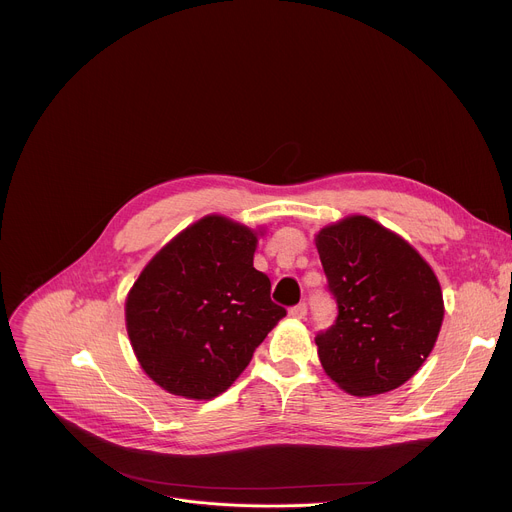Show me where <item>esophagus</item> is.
I'll use <instances>...</instances> for the list:
<instances>
[{
	"instance_id": "34e87169",
	"label": "esophagus",
	"mask_w": 512,
	"mask_h": 512,
	"mask_svg": "<svg viewBox=\"0 0 512 512\" xmlns=\"http://www.w3.org/2000/svg\"><path fill=\"white\" fill-rule=\"evenodd\" d=\"M306 314H308V306L302 302V304H298V306H294V308H289V316L291 318H296V320H302V318H306Z\"/></svg>"
}]
</instances>
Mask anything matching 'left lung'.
Wrapping results in <instances>:
<instances>
[{"mask_svg": "<svg viewBox=\"0 0 512 512\" xmlns=\"http://www.w3.org/2000/svg\"><path fill=\"white\" fill-rule=\"evenodd\" d=\"M334 324L316 336L326 375L356 397L409 381L444 320L442 287L425 259L369 216H346L316 235Z\"/></svg>", "mask_w": 512, "mask_h": 512, "instance_id": "8db88e82", "label": "left lung"}]
</instances>
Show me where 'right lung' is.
Instances as JSON below:
<instances>
[{
    "label": "right lung",
    "instance_id": "add662e5",
    "mask_svg": "<svg viewBox=\"0 0 512 512\" xmlns=\"http://www.w3.org/2000/svg\"><path fill=\"white\" fill-rule=\"evenodd\" d=\"M255 249V231L208 214L139 273L125 302L127 334L141 369L168 393H225L285 316L253 267Z\"/></svg>",
    "mask_w": 512,
    "mask_h": 512
}]
</instances>
